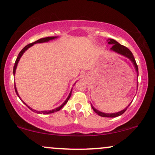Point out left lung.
I'll list each match as a JSON object with an SVG mask.
<instances>
[{
	"label": "left lung",
	"mask_w": 155,
	"mask_h": 155,
	"mask_svg": "<svg viewBox=\"0 0 155 155\" xmlns=\"http://www.w3.org/2000/svg\"><path fill=\"white\" fill-rule=\"evenodd\" d=\"M108 43L109 44H112V47L111 48V49L112 51H115V52L118 53V54H120L123 55V56H124V57H127V58H129V59L131 61H132V63H133V65H134L135 68H136V71L137 74H138V65H137L136 60H135L134 57H133V53L129 50L128 48L124 47V46H123V45H121L120 44H119L118 42L117 41L114 40V39L108 38ZM130 104L128 106H127V107L124 108V109L122 110L121 111L117 112V113H112V114H106V113H104V112H101L100 111H98V110L96 109V108H94L92 106V109L94 110V111H95L96 114H98L99 116H101V117H117L118 116H120V115H122V114L124 113V111L127 110V108H128V106H130Z\"/></svg>",
	"instance_id": "obj_1"
}]
</instances>
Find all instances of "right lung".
I'll return each instance as SVG.
<instances>
[{"label": "right lung", "mask_w": 155, "mask_h": 155, "mask_svg": "<svg viewBox=\"0 0 155 155\" xmlns=\"http://www.w3.org/2000/svg\"><path fill=\"white\" fill-rule=\"evenodd\" d=\"M58 38V37H57V36H51V37H46V38H40V39H38V40L35 41V42H33V43H31V44H28V45L25 46V47L24 48H23V49H22V50H21L20 52L19 53V54H18V57H17V60H16V61H15V65H14V69H13V74H14V75H15V72H16V69H17V64H18V63H19V59H20V58H21V57H22V55L23 54H24V52H25V51L27 50V49H28V48H30V47H32V46H33V44H38V43H44V42H47V41H50V40H53V39H54V38ZM15 92H16V93H17V95H18V97H19V94H18V92H17V88H16V85H15ZM71 95V91L70 93H69V95H68V97H67V99H66V100L65 101V102H64L63 104L61 105V106H60L59 107H58V108H54V109L50 110V111H36V110H34V109H33V108H32L29 107V106H28V105H27V104H25V103H24V102H23V103H24V104H25L26 106H28V107L30 108V109L32 110V111H34V112H36L37 114H51V113H54V112H56V111H60V110L61 109V108H63V106H65V105L67 104V102H68V101L69 98H70ZM19 98H20V97H19Z\"/></svg>", "instance_id": "add662e5"}]
</instances>
